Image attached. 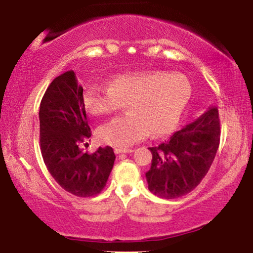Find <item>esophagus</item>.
Wrapping results in <instances>:
<instances>
[{"label": "esophagus", "instance_id": "34e87169", "mask_svg": "<svg viewBox=\"0 0 253 253\" xmlns=\"http://www.w3.org/2000/svg\"><path fill=\"white\" fill-rule=\"evenodd\" d=\"M133 150L132 149H126V148H115V152H116L117 155L120 154H131Z\"/></svg>", "mask_w": 253, "mask_h": 253}]
</instances>
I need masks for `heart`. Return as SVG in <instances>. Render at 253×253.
<instances>
[{"label":"heart","instance_id":"heart-1","mask_svg":"<svg viewBox=\"0 0 253 253\" xmlns=\"http://www.w3.org/2000/svg\"><path fill=\"white\" fill-rule=\"evenodd\" d=\"M191 86L182 74L135 71L114 77L107 86L90 84L83 104L93 116L114 114L127 103L129 114L103 124L98 130L102 142L129 146L151 132L162 136L178 123L188 104Z\"/></svg>","mask_w":253,"mask_h":253}]
</instances>
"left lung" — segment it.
I'll list each match as a JSON object with an SVG mask.
<instances>
[{"label": "left lung", "mask_w": 253, "mask_h": 253, "mask_svg": "<svg viewBox=\"0 0 253 253\" xmlns=\"http://www.w3.org/2000/svg\"><path fill=\"white\" fill-rule=\"evenodd\" d=\"M220 121L217 107H210L160 145L152 146L151 168L145 173L148 188L165 199L191 192L205 174L217 154Z\"/></svg>", "instance_id": "8db88e82"}]
</instances>
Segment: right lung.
<instances>
[{
    "label": "right lung",
    "instance_id": "obj_1",
    "mask_svg": "<svg viewBox=\"0 0 253 253\" xmlns=\"http://www.w3.org/2000/svg\"><path fill=\"white\" fill-rule=\"evenodd\" d=\"M40 144L43 161L58 185L77 197L104 189L116 156L110 146L93 154L79 146L91 137L83 104V88L73 70L49 84L40 105Z\"/></svg>",
    "mask_w": 253,
    "mask_h": 253
}]
</instances>
